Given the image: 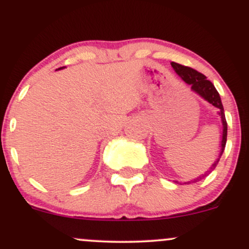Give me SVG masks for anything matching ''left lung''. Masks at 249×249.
Returning <instances> with one entry per match:
<instances>
[{
	"label": "left lung",
	"instance_id": "left-lung-1",
	"mask_svg": "<svg viewBox=\"0 0 249 249\" xmlns=\"http://www.w3.org/2000/svg\"><path fill=\"white\" fill-rule=\"evenodd\" d=\"M172 68L174 69V71L181 77V80L184 81L185 83L191 86V90L193 93H196L197 95H199L201 99H204L205 101H208L211 106H213L214 108L218 109V116L221 118V124H222V136H221V150H219L218 158H217L216 161L213 162V166L210 167V171H208L204 174H201L200 177L195 178V179L190 180V181H184L181 182L179 181H174L179 185H188V184H193V182H197L199 180L203 179V178L208 177L211 172L216 168L217 163H218L219 159H221L222 154H223L224 148H226V143H227V130H228V126H227V122H226V116H224V108L223 105H222L221 101V96H219L218 91L216 90L214 86L210 82L209 80H206V76H204L203 74L198 72L197 70L192 69V68L185 67V65L178 64V63L172 62L171 63Z\"/></svg>",
	"mask_w": 249,
	"mask_h": 249
}]
</instances>
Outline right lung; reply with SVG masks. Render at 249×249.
I'll return each mask as SVG.
<instances>
[{
  "label": "right lung",
  "instance_id": "1",
  "mask_svg": "<svg viewBox=\"0 0 249 249\" xmlns=\"http://www.w3.org/2000/svg\"><path fill=\"white\" fill-rule=\"evenodd\" d=\"M63 68H64V67H63ZM59 69H62V68H59ZM59 69H58V70H59Z\"/></svg>",
  "mask_w": 249,
  "mask_h": 249
}]
</instances>
